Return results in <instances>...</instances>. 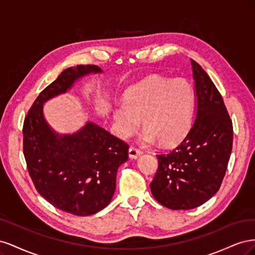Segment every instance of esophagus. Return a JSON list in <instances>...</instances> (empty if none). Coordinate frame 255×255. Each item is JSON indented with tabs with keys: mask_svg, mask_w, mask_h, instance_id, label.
Wrapping results in <instances>:
<instances>
[{
	"mask_svg": "<svg viewBox=\"0 0 255 255\" xmlns=\"http://www.w3.org/2000/svg\"><path fill=\"white\" fill-rule=\"evenodd\" d=\"M142 154V151L139 149H136L134 146L132 148L128 149V157L132 158V159H137Z\"/></svg>",
	"mask_w": 255,
	"mask_h": 255,
	"instance_id": "34e87169",
	"label": "esophagus"
}]
</instances>
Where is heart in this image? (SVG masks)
<instances>
[{
  "label": "heart",
  "mask_w": 255,
  "mask_h": 255,
  "mask_svg": "<svg viewBox=\"0 0 255 255\" xmlns=\"http://www.w3.org/2000/svg\"><path fill=\"white\" fill-rule=\"evenodd\" d=\"M123 104L112 113L114 134L126 140L140 126L145 128L141 139L146 143L159 140L163 145L180 143L192 126L195 94L183 79H167L151 75L130 86L123 97Z\"/></svg>",
  "instance_id": "1"
}]
</instances>
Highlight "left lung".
<instances>
[{"instance_id": "obj_1", "label": "left lung", "mask_w": 255, "mask_h": 255, "mask_svg": "<svg viewBox=\"0 0 255 255\" xmlns=\"http://www.w3.org/2000/svg\"><path fill=\"white\" fill-rule=\"evenodd\" d=\"M196 116L179 146L156 155L158 169L150 184L154 199L170 210H191L220 188L232 151L233 126L219 91L208 74L190 59Z\"/></svg>"}]
</instances>
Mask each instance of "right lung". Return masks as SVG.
Here are the masks:
<instances>
[{
  "instance_id": "1",
  "label": "right lung",
  "mask_w": 255,
  "mask_h": 255,
  "mask_svg": "<svg viewBox=\"0 0 255 255\" xmlns=\"http://www.w3.org/2000/svg\"><path fill=\"white\" fill-rule=\"evenodd\" d=\"M101 73L90 65L66 69L37 97L23 126V152L37 191L76 216L94 215L110 204L128 145L92 121L72 134H59L45 120L43 105L85 76Z\"/></svg>"
}]
</instances>
